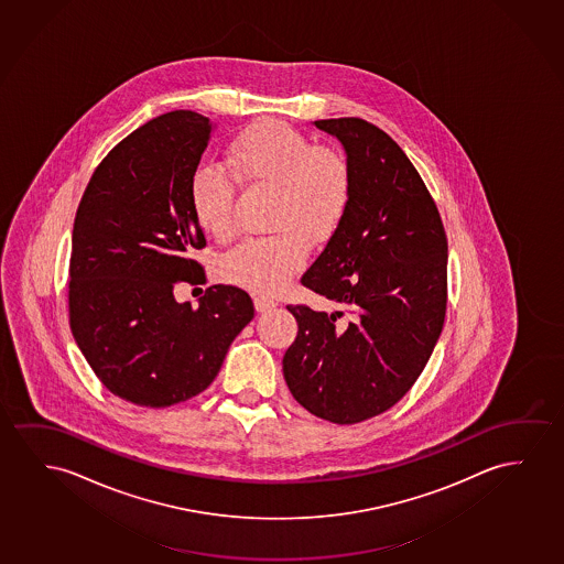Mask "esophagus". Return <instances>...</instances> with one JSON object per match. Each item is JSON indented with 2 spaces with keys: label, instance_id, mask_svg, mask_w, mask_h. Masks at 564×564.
Segmentation results:
<instances>
[{
  "label": "esophagus",
  "instance_id": "34e87169",
  "mask_svg": "<svg viewBox=\"0 0 564 564\" xmlns=\"http://www.w3.org/2000/svg\"><path fill=\"white\" fill-rule=\"evenodd\" d=\"M253 306L258 312H268L273 311L278 303L273 299H268V296H253Z\"/></svg>",
  "mask_w": 564,
  "mask_h": 564
}]
</instances>
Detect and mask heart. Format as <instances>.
<instances>
[{"label": "heart", "instance_id": "obj_1", "mask_svg": "<svg viewBox=\"0 0 564 564\" xmlns=\"http://www.w3.org/2000/svg\"><path fill=\"white\" fill-rule=\"evenodd\" d=\"M234 178L246 186L275 188L271 237L248 238L220 263L223 278L256 293L283 291L303 270L308 242L322 245L339 229L352 196L347 156L314 145L303 131L281 120H260L238 133L227 155ZM189 209L213 238H229L237 225V186L229 172L199 164L188 184Z\"/></svg>", "mask_w": 564, "mask_h": 564}]
</instances>
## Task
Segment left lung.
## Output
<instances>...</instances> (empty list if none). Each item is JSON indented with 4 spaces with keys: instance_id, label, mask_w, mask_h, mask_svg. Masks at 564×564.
Instances as JSON below:
<instances>
[{
    "instance_id": "obj_1",
    "label": "left lung",
    "mask_w": 564,
    "mask_h": 564,
    "mask_svg": "<svg viewBox=\"0 0 564 564\" xmlns=\"http://www.w3.org/2000/svg\"><path fill=\"white\" fill-rule=\"evenodd\" d=\"M314 123L344 143L352 196L301 283L339 311L286 306L299 334L283 376L312 415L355 425L393 408L431 359L446 316L448 240L421 174L384 130L352 116Z\"/></svg>"
}]
</instances>
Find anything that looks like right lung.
<instances>
[{
    "label": "right lung",
    "instance_id": "1",
    "mask_svg": "<svg viewBox=\"0 0 564 564\" xmlns=\"http://www.w3.org/2000/svg\"><path fill=\"white\" fill-rule=\"evenodd\" d=\"M212 133L192 110L156 116L98 164L75 213L69 326L98 380L122 400L161 409L204 392L253 318L250 294L205 289L197 306L178 283H205V246L188 184Z\"/></svg>",
    "mask_w": 564,
    "mask_h": 564
}]
</instances>
